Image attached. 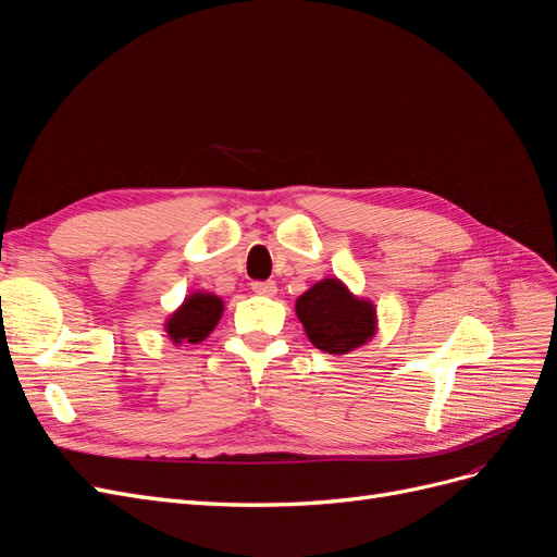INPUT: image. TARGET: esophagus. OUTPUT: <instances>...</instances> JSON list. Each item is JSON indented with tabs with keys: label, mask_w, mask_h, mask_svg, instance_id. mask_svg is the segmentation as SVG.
Masks as SVG:
<instances>
[{
	"label": "esophagus",
	"mask_w": 557,
	"mask_h": 557,
	"mask_svg": "<svg viewBox=\"0 0 557 557\" xmlns=\"http://www.w3.org/2000/svg\"><path fill=\"white\" fill-rule=\"evenodd\" d=\"M250 288H252V293L264 295V297L276 295V283L274 281H256V283H250Z\"/></svg>",
	"instance_id": "1"
}]
</instances>
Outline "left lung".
<instances>
[{
	"mask_svg": "<svg viewBox=\"0 0 557 557\" xmlns=\"http://www.w3.org/2000/svg\"><path fill=\"white\" fill-rule=\"evenodd\" d=\"M295 311L309 342L330 356H346L372 342L379 325L374 301L352 295L336 276L313 283L297 297Z\"/></svg>",
	"mask_w": 557,
	"mask_h": 557,
	"instance_id": "left-lung-1",
	"label": "left lung"
}]
</instances>
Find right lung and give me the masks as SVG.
<instances>
[{
    "label": "right lung",
    "mask_w": 557,
    "mask_h": 557,
    "mask_svg": "<svg viewBox=\"0 0 557 557\" xmlns=\"http://www.w3.org/2000/svg\"><path fill=\"white\" fill-rule=\"evenodd\" d=\"M223 309L225 305L218 295L205 290L190 293L183 299V305L164 320V332L174 346L199 344L213 332Z\"/></svg>",
    "instance_id": "right-lung-1"
}]
</instances>
